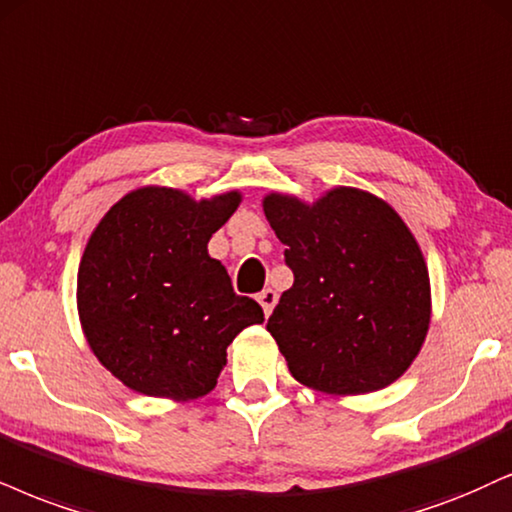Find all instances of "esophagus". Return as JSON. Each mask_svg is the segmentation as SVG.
I'll return each mask as SVG.
<instances>
[{
  "mask_svg": "<svg viewBox=\"0 0 512 512\" xmlns=\"http://www.w3.org/2000/svg\"><path fill=\"white\" fill-rule=\"evenodd\" d=\"M256 301H258V304H261L263 313L270 315V313H273L275 304H277V292H275V289H270V287L263 289V292L256 294Z\"/></svg>",
  "mask_w": 512,
  "mask_h": 512,
  "instance_id": "34e87169",
  "label": "esophagus"
}]
</instances>
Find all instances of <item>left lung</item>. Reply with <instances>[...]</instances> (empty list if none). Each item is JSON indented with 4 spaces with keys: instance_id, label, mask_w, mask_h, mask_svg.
I'll return each mask as SVG.
<instances>
[{
    "instance_id": "8db88e82",
    "label": "left lung",
    "mask_w": 512,
    "mask_h": 512,
    "mask_svg": "<svg viewBox=\"0 0 512 512\" xmlns=\"http://www.w3.org/2000/svg\"><path fill=\"white\" fill-rule=\"evenodd\" d=\"M263 213L294 273L266 325L294 380L332 396L399 380L432 320L430 270L399 213L344 185L313 201L268 192Z\"/></svg>"
}]
</instances>
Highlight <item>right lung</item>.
Listing matches in <instances>:
<instances>
[{"mask_svg": "<svg viewBox=\"0 0 512 512\" xmlns=\"http://www.w3.org/2000/svg\"><path fill=\"white\" fill-rule=\"evenodd\" d=\"M242 204L239 189L194 199L144 185L113 204L87 239L78 268V318L97 361L144 396L194 401L216 387L227 346L263 323L232 292L208 239Z\"/></svg>", "mask_w": 512, "mask_h": 512, "instance_id": "obj_1", "label": "right lung"}]
</instances>
